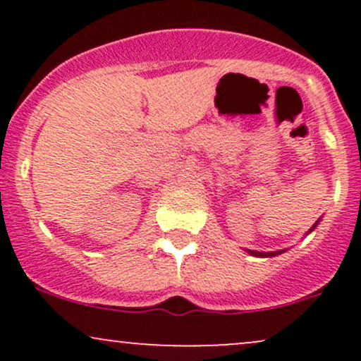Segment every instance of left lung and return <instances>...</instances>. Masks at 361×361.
<instances>
[{
	"label": "left lung",
	"mask_w": 361,
	"mask_h": 361,
	"mask_svg": "<svg viewBox=\"0 0 361 361\" xmlns=\"http://www.w3.org/2000/svg\"><path fill=\"white\" fill-rule=\"evenodd\" d=\"M319 222H321V217H319V221H316V224H314V226L310 227V229L307 231V234H310V233H312L314 229H316ZM307 234H305V235H307ZM244 251H246L247 255H251V256H256V258H273V256L283 255V252L287 251V250H279V251H255V250H244Z\"/></svg>",
	"instance_id": "left-lung-1"
}]
</instances>
